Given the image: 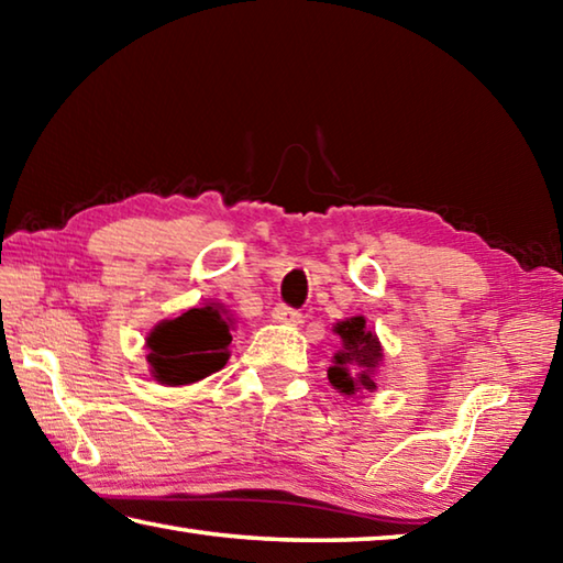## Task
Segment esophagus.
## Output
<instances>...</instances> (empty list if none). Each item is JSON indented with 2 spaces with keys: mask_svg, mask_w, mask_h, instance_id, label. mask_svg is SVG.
Returning a JSON list of instances; mask_svg holds the SVG:
<instances>
[{
  "mask_svg": "<svg viewBox=\"0 0 563 563\" xmlns=\"http://www.w3.org/2000/svg\"><path fill=\"white\" fill-rule=\"evenodd\" d=\"M273 322H280V325H300L302 312L285 308V305H278V308L273 310Z\"/></svg>",
  "mask_w": 563,
  "mask_h": 563,
  "instance_id": "34e87169",
  "label": "esophagus"
}]
</instances>
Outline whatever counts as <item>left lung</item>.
<instances>
[{
    "label": "left lung",
    "instance_id": "obj_1",
    "mask_svg": "<svg viewBox=\"0 0 563 563\" xmlns=\"http://www.w3.org/2000/svg\"><path fill=\"white\" fill-rule=\"evenodd\" d=\"M335 335L340 338V350L332 355L328 367L330 385L342 397L362 399L377 389V369L383 367L385 350L383 342L367 328L362 316L335 322Z\"/></svg>",
    "mask_w": 563,
    "mask_h": 563
}]
</instances>
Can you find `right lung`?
Here are the masks:
<instances>
[{"instance_id": "1", "label": "right lung", "mask_w": 563, "mask_h": 563, "mask_svg": "<svg viewBox=\"0 0 563 563\" xmlns=\"http://www.w3.org/2000/svg\"><path fill=\"white\" fill-rule=\"evenodd\" d=\"M233 318L221 302H203L148 330V373L158 385L184 387L218 373L231 357Z\"/></svg>"}]
</instances>
